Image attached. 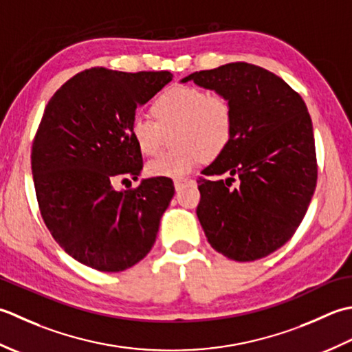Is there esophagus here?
Wrapping results in <instances>:
<instances>
[{"mask_svg": "<svg viewBox=\"0 0 352 352\" xmlns=\"http://www.w3.org/2000/svg\"><path fill=\"white\" fill-rule=\"evenodd\" d=\"M190 182H191V179H176V181H175V188L176 190H181L185 184H190Z\"/></svg>", "mask_w": 352, "mask_h": 352, "instance_id": "1", "label": "esophagus"}]
</instances>
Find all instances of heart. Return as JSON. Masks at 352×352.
<instances>
[{
	"label": "heart",
	"mask_w": 352,
	"mask_h": 352,
	"mask_svg": "<svg viewBox=\"0 0 352 352\" xmlns=\"http://www.w3.org/2000/svg\"><path fill=\"white\" fill-rule=\"evenodd\" d=\"M148 120L136 117L131 132L135 146L146 156L160 152L164 132L173 133L176 148L150 161L146 173L153 177L181 179L204 160L225 152L234 133V111L229 100L197 86H175L152 104Z\"/></svg>",
	"instance_id": "obj_1"
}]
</instances>
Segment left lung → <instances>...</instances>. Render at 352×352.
Returning <instances> with one entry per match:
<instances>
[{
	"label": "left lung",
	"instance_id": "left-lung-1",
	"mask_svg": "<svg viewBox=\"0 0 352 352\" xmlns=\"http://www.w3.org/2000/svg\"><path fill=\"white\" fill-rule=\"evenodd\" d=\"M188 80L226 97L234 111L231 142L197 181L199 221L221 255L260 260L292 239L316 188L310 113L281 77L252 63H226L182 83Z\"/></svg>",
	"mask_w": 352,
	"mask_h": 352
}]
</instances>
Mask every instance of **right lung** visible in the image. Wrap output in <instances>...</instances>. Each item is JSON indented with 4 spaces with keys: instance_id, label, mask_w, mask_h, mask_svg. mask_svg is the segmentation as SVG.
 Segmentation results:
<instances>
[{
    "instance_id": "right-lung-1",
    "label": "right lung",
    "mask_w": 352,
    "mask_h": 352,
    "mask_svg": "<svg viewBox=\"0 0 352 352\" xmlns=\"http://www.w3.org/2000/svg\"><path fill=\"white\" fill-rule=\"evenodd\" d=\"M171 78L170 71L97 67L71 77L45 106L32 146L36 197L57 245L85 266L126 270L155 245L173 181L148 177L123 191L113 182L138 179L135 111Z\"/></svg>"
}]
</instances>
